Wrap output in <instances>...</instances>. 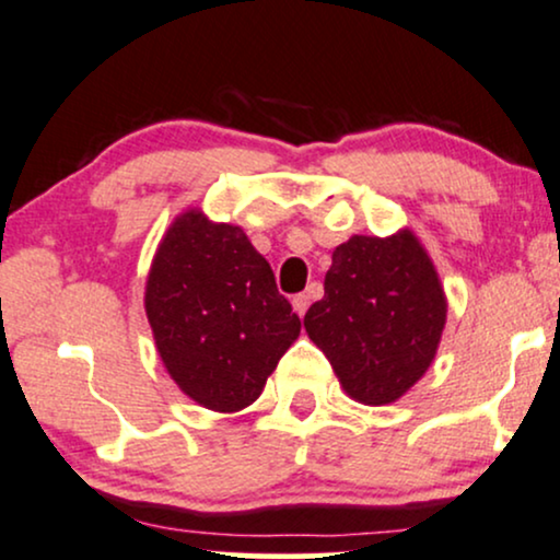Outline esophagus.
Here are the masks:
<instances>
[{
	"instance_id": "1",
	"label": "esophagus",
	"mask_w": 560,
	"mask_h": 560,
	"mask_svg": "<svg viewBox=\"0 0 560 560\" xmlns=\"http://www.w3.org/2000/svg\"><path fill=\"white\" fill-rule=\"evenodd\" d=\"M310 300H313V294H310V292H304V294H296L294 296V300H292V307H294V313L296 315H304V313H307V307H310Z\"/></svg>"
}]
</instances>
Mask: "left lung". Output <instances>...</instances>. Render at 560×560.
Listing matches in <instances>:
<instances>
[{"label": "left lung", "mask_w": 560, "mask_h": 560, "mask_svg": "<svg viewBox=\"0 0 560 560\" xmlns=\"http://www.w3.org/2000/svg\"><path fill=\"white\" fill-rule=\"evenodd\" d=\"M447 294L413 230L353 235L332 250L325 296L304 315L310 341L349 398L390 406L434 362Z\"/></svg>", "instance_id": "left-lung-1"}]
</instances>
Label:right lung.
Returning <instances> with one entry per match:
<instances>
[{"instance_id":"1","label":"right lung","mask_w":560,"mask_h":560,"mask_svg":"<svg viewBox=\"0 0 560 560\" xmlns=\"http://www.w3.org/2000/svg\"><path fill=\"white\" fill-rule=\"evenodd\" d=\"M144 310L170 377L217 413L256 402L302 328L243 228L201 209L183 211L162 235Z\"/></svg>"}]
</instances>
